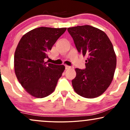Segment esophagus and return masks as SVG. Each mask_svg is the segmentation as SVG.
Wrapping results in <instances>:
<instances>
[{
    "label": "esophagus",
    "instance_id": "esophagus-1",
    "mask_svg": "<svg viewBox=\"0 0 130 130\" xmlns=\"http://www.w3.org/2000/svg\"><path fill=\"white\" fill-rule=\"evenodd\" d=\"M70 68H71V67L68 66V65H65V69L68 70V69H70Z\"/></svg>",
    "mask_w": 130,
    "mask_h": 130
}]
</instances>
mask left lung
Here are the masks:
<instances>
[{
    "label": "left lung",
    "instance_id": "8db88e82",
    "mask_svg": "<svg viewBox=\"0 0 130 130\" xmlns=\"http://www.w3.org/2000/svg\"><path fill=\"white\" fill-rule=\"evenodd\" d=\"M67 30L77 51L87 57L85 69H75L74 90L83 97H98L106 90L114 77L117 59L112 44L103 31L89 25Z\"/></svg>",
    "mask_w": 130,
    "mask_h": 130
}]
</instances>
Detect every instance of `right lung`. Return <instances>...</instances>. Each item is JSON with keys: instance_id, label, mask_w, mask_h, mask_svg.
Segmentation results:
<instances>
[{"instance_id": "add662e5", "label": "right lung", "mask_w": 130, "mask_h": 130, "mask_svg": "<svg viewBox=\"0 0 130 130\" xmlns=\"http://www.w3.org/2000/svg\"><path fill=\"white\" fill-rule=\"evenodd\" d=\"M67 28L40 27L23 35L14 56V71L19 83L36 98H44L54 91L65 67L47 63L44 59Z\"/></svg>"}]
</instances>
